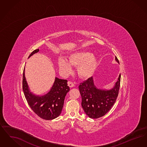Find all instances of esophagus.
I'll use <instances>...</instances> for the list:
<instances>
[{"label":"esophagus","instance_id":"34e87169","mask_svg":"<svg viewBox=\"0 0 147 147\" xmlns=\"http://www.w3.org/2000/svg\"><path fill=\"white\" fill-rule=\"evenodd\" d=\"M68 85L70 87V88H72V87H74V85L73 84V82H70V81H68Z\"/></svg>","mask_w":147,"mask_h":147}]
</instances>
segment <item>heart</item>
<instances>
[{"mask_svg":"<svg viewBox=\"0 0 147 147\" xmlns=\"http://www.w3.org/2000/svg\"><path fill=\"white\" fill-rule=\"evenodd\" d=\"M68 61L64 58H59L58 64L59 69L65 73H68L71 70L70 64L77 67V74L82 79L91 77L98 67L97 58L86 51H78L71 53L69 56Z\"/></svg>","mask_w":147,"mask_h":147,"instance_id":"b5f03b06","label":"heart"}]
</instances>
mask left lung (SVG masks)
<instances>
[{"instance_id":"left-lung-1","label":"left lung","mask_w":147,"mask_h":147,"mask_svg":"<svg viewBox=\"0 0 147 147\" xmlns=\"http://www.w3.org/2000/svg\"><path fill=\"white\" fill-rule=\"evenodd\" d=\"M115 59L119 63L116 57ZM120 82L121 74L115 86L109 90L98 89L94 84L92 77L80 83L79 89L82 96V106L90 118H100L111 110L119 95Z\"/></svg>"}]
</instances>
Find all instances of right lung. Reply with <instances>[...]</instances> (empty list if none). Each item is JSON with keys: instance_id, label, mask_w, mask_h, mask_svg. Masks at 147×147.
<instances>
[{"instance_id": "1", "label": "right lung", "mask_w": 147, "mask_h": 147, "mask_svg": "<svg viewBox=\"0 0 147 147\" xmlns=\"http://www.w3.org/2000/svg\"><path fill=\"white\" fill-rule=\"evenodd\" d=\"M34 50L28 57L38 52ZM25 68L22 76V89L28 105L32 111L40 117L46 120L56 119L61 113L65 96L69 91L67 80L55 78V83L50 91L43 96H36L31 92L25 77Z\"/></svg>"}]
</instances>
